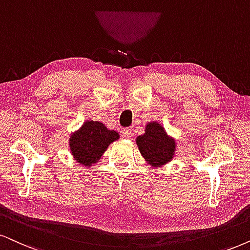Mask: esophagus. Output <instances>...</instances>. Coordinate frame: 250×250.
<instances>
[{"label": "esophagus", "mask_w": 250, "mask_h": 250, "mask_svg": "<svg viewBox=\"0 0 250 250\" xmlns=\"http://www.w3.org/2000/svg\"><path fill=\"white\" fill-rule=\"evenodd\" d=\"M121 136H122V138L129 140V138H130L132 136V130H131V129H127V128L123 129L122 132H121Z\"/></svg>", "instance_id": "esophagus-1"}]
</instances>
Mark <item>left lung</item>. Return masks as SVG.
I'll return each mask as SVG.
<instances>
[{"label":"left lung","instance_id":"left-lung-1","mask_svg":"<svg viewBox=\"0 0 250 250\" xmlns=\"http://www.w3.org/2000/svg\"><path fill=\"white\" fill-rule=\"evenodd\" d=\"M136 144L145 163L153 168L168 164L178 147L175 138L167 134L162 123L157 121L146 123L144 134L137 136Z\"/></svg>","mask_w":250,"mask_h":250}]
</instances>
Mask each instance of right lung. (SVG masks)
Segmentation results:
<instances>
[{
	"label": "right lung",
	"mask_w": 250,
	"mask_h": 250,
	"mask_svg": "<svg viewBox=\"0 0 250 250\" xmlns=\"http://www.w3.org/2000/svg\"><path fill=\"white\" fill-rule=\"evenodd\" d=\"M119 138L118 132L110 130L104 123L87 120L69 136V148L74 160L81 166L91 167Z\"/></svg>",
	"instance_id": "1"
}]
</instances>
